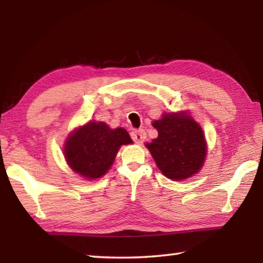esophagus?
<instances>
[{
	"label": "esophagus",
	"instance_id": "34e87169",
	"mask_svg": "<svg viewBox=\"0 0 263 263\" xmlns=\"http://www.w3.org/2000/svg\"><path fill=\"white\" fill-rule=\"evenodd\" d=\"M131 137L132 139L137 144H141V142H144L146 139V133L144 130H138V131H133L131 133Z\"/></svg>",
	"mask_w": 263,
	"mask_h": 263
}]
</instances>
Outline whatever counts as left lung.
Wrapping results in <instances>:
<instances>
[{
	"instance_id": "8db88e82",
	"label": "left lung",
	"mask_w": 263,
	"mask_h": 263,
	"mask_svg": "<svg viewBox=\"0 0 263 263\" xmlns=\"http://www.w3.org/2000/svg\"><path fill=\"white\" fill-rule=\"evenodd\" d=\"M152 125L159 136L146 147L162 174L173 181H184L201 171L206 158L205 136L189 111L164 112Z\"/></svg>"
}]
</instances>
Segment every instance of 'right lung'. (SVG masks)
Here are the masks:
<instances>
[{"label": "right lung", "mask_w": 263, "mask_h": 263, "mask_svg": "<svg viewBox=\"0 0 263 263\" xmlns=\"http://www.w3.org/2000/svg\"><path fill=\"white\" fill-rule=\"evenodd\" d=\"M132 142L125 128H111L103 122L90 121L69 133L64 157L74 173L92 181L108 173L121 146Z\"/></svg>", "instance_id": "add662e5"}]
</instances>
